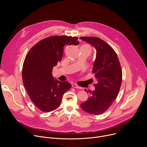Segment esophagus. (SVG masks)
<instances>
[{
	"instance_id": "esophagus-1",
	"label": "esophagus",
	"mask_w": 147,
	"mask_h": 147,
	"mask_svg": "<svg viewBox=\"0 0 147 147\" xmlns=\"http://www.w3.org/2000/svg\"><path fill=\"white\" fill-rule=\"evenodd\" d=\"M72 87H73V88H79V89H81V88L80 86H78V85L76 84H72Z\"/></svg>"
}]
</instances>
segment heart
<instances>
[{"label":"heart","instance_id":"obj_1","mask_svg":"<svg viewBox=\"0 0 147 147\" xmlns=\"http://www.w3.org/2000/svg\"><path fill=\"white\" fill-rule=\"evenodd\" d=\"M82 47H88V48H89L90 49H91V47H90L89 45H88V44H84V45H83Z\"/></svg>","mask_w":147,"mask_h":147}]
</instances>
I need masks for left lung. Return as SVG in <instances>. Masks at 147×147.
<instances>
[{
    "label": "left lung",
    "mask_w": 147,
    "mask_h": 147,
    "mask_svg": "<svg viewBox=\"0 0 147 147\" xmlns=\"http://www.w3.org/2000/svg\"><path fill=\"white\" fill-rule=\"evenodd\" d=\"M80 38L96 50L92 72L98 81L94 84L95 90L90 92V97L81 103V108L88 113L98 115L107 111L116 99L121 86L122 71L116 53L104 40L92 36Z\"/></svg>",
    "instance_id": "obj_1"
}]
</instances>
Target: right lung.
Masks as SVG:
<instances>
[{"instance_id": "obj_1", "label": "right lung", "mask_w": 147, "mask_h": 147, "mask_svg": "<svg viewBox=\"0 0 147 147\" xmlns=\"http://www.w3.org/2000/svg\"><path fill=\"white\" fill-rule=\"evenodd\" d=\"M77 37L52 36L39 41L27 53L22 77L30 98L41 111L49 112L58 108L63 94L71 87L67 82L55 80L52 69L61 60L63 47L79 44Z\"/></svg>"}]
</instances>
